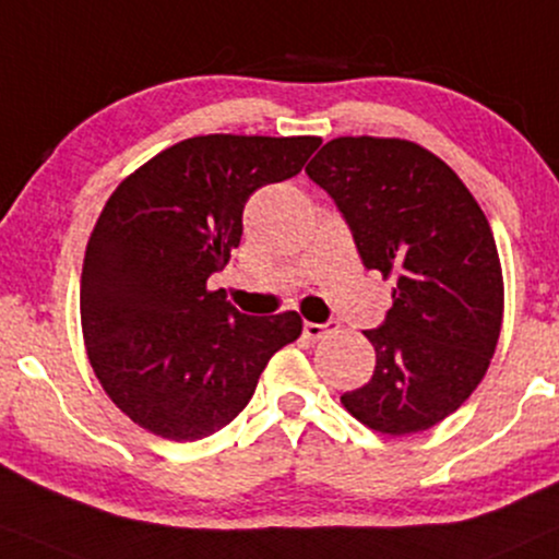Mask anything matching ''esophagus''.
I'll use <instances>...</instances> for the list:
<instances>
[{
    "label": "esophagus",
    "mask_w": 559,
    "mask_h": 559,
    "mask_svg": "<svg viewBox=\"0 0 559 559\" xmlns=\"http://www.w3.org/2000/svg\"><path fill=\"white\" fill-rule=\"evenodd\" d=\"M336 326H340V323H336V321H326V323L306 321V326H302V334H306L308 340L319 342V340H323V336H326V334H332Z\"/></svg>",
    "instance_id": "esophagus-1"
}]
</instances>
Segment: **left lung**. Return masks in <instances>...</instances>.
<instances>
[{
    "instance_id": "obj_1",
    "label": "left lung",
    "mask_w": 559,
    "mask_h": 559,
    "mask_svg": "<svg viewBox=\"0 0 559 559\" xmlns=\"http://www.w3.org/2000/svg\"><path fill=\"white\" fill-rule=\"evenodd\" d=\"M306 174L334 199L365 269L396 277L394 306L365 332L376 373L342 404L370 430H430L472 396L498 344L490 223L461 178L415 142L340 136Z\"/></svg>"
}]
</instances>
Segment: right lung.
<instances>
[{"label": "right lung", "instance_id": "right-lung-1", "mask_svg": "<svg viewBox=\"0 0 559 559\" xmlns=\"http://www.w3.org/2000/svg\"><path fill=\"white\" fill-rule=\"evenodd\" d=\"M319 136H191L114 191L80 282L90 365L144 430L191 443L233 423L300 316H246L206 290L243 236L253 191L298 176Z\"/></svg>", "mask_w": 559, "mask_h": 559}]
</instances>
